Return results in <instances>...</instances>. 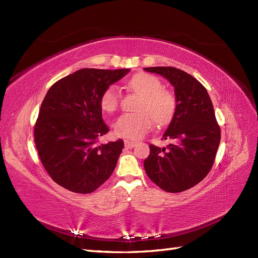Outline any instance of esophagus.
<instances>
[{
    "instance_id": "34e87169",
    "label": "esophagus",
    "mask_w": 258,
    "mask_h": 258,
    "mask_svg": "<svg viewBox=\"0 0 258 258\" xmlns=\"http://www.w3.org/2000/svg\"><path fill=\"white\" fill-rule=\"evenodd\" d=\"M137 145L136 142H132V141H129V140H125V146L127 148H133Z\"/></svg>"
}]
</instances>
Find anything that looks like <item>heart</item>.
Segmentation results:
<instances>
[{
	"label": "heart",
	"mask_w": 258,
	"mask_h": 258,
	"mask_svg": "<svg viewBox=\"0 0 258 258\" xmlns=\"http://www.w3.org/2000/svg\"><path fill=\"white\" fill-rule=\"evenodd\" d=\"M127 85L131 91L141 96L138 102V109L141 111L121 114L113 125L115 135L138 140L152 128V116L158 125H165L171 121L176 109L175 97L171 92L163 90L161 81L157 77L140 73L132 76ZM118 103L117 88L115 86L106 88L100 98L101 109L111 113L117 109Z\"/></svg>",
	"instance_id": "obj_1"
}]
</instances>
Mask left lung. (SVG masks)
<instances>
[{
	"mask_svg": "<svg viewBox=\"0 0 258 258\" xmlns=\"http://www.w3.org/2000/svg\"><path fill=\"white\" fill-rule=\"evenodd\" d=\"M172 84L175 92L174 116L163 135L172 143L149 145L144 160L147 176L159 188L178 193L202 181L214 164L221 140L210 97L197 79L174 67H147Z\"/></svg>",
	"mask_w": 258,
	"mask_h": 258,
	"instance_id": "obj_1",
	"label": "left lung"
}]
</instances>
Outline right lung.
I'll use <instances>...</instances> for the list:
<instances>
[{"label": "right lung", "instance_id": "right-lung-1", "mask_svg": "<svg viewBox=\"0 0 258 258\" xmlns=\"http://www.w3.org/2000/svg\"><path fill=\"white\" fill-rule=\"evenodd\" d=\"M130 69L83 68L53 84L41 103L34 139L41 163L63 188L92 193L109 178L122 140L98 144L106 132L100 98Z\"/></svg>", "mask_w": 258, "mask_h": 258}]
</instances>
